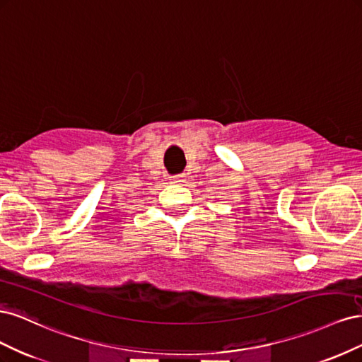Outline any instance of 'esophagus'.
Instances as JSON below:
<instances>
[{
    "label": "esophagus",
    "instance_id": "esophagus-1",
    "mask_svg": "<svg viewBox=\"0 0 362 362\" xmlns=\"http://www.w3.org/2000/svg\"><path fill=\"white\" fill-rule=\"evenodd\" d=\"M170 182H173V184L184 182V175H175V177H170Z\"/></svg>",
    "mask_w": 362,
    "mask_h": 362
}]
</instances>
